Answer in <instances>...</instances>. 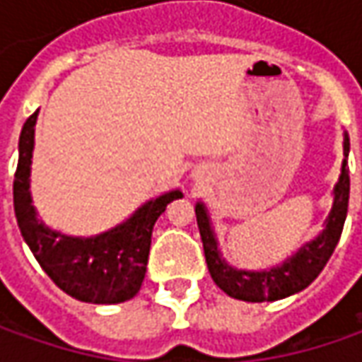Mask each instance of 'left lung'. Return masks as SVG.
I'll list each match as a JSON object with an SVG mask.
<instances>
[{"label": "left lung", "instance_id": "8db88e82", "mask_svg": "<svg viewBox=\"0 0 362 362\" xmlns=\"http://www.w3.org/2000/svg\"><path fill=\"white\" fill-rule=\"evenodd\" d=\"M342 167L339 181L332 189V207L325 219V230L310 242L302 243L298 250L288 256L282 264H276L266 270H242L233 268L221 256L216 231L207 214L205 203H195V216L202 233L203 252L209 274L228 296L243 302H274L286 296H292L300 290L308 288L318 274L327 266L337 243L341 240L342 226L349 211V193H351V177H349V134H342Z\"/></svg>", "mask_w": 362, "mask_h": 362}]
</instances>
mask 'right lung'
<instances>
[{"instance_id": "right-lung-1", "label": "right lung", "mask_w": 362, "mask_h": 362, "mask_svg": "<svg viewBox=\"0 0 362 362\" xmlns=\"http://www.w3.org/2000/svg\"><path fill=\"white\" fill-rule=\"evenodd\" d=\"M37 110L20 134V157L13 181V209L21 238L52 282L72 298L90 304L127 302L145 280L155 221L181 189L165 191L136 207L119 226L96 235H68L48 228L35 211L30 191Z\"/></svg>"}]
</instances>
